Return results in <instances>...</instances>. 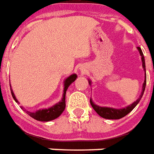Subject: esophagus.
<instances>
[{
  "label": "esophagus",
  "mask_w": 154,
  "mask_h": 154,
  "mask_svg": "<svg viewBox=\"0 0 154 154\" xmlns=\"http://www.w3.org/2000/svg\"><path fill=\"white\" fill-rule=\"evenodd\" d=\"M81 71L85 72V69H81Z\"/></svg>",
  "instance_id": "esophagus-1"
}]
</instances>
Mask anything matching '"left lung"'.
I'll list each match as a JSON object with an SVG mask.
<instances>
[{"instance_id": "8db88e82", "label": "left lung", "mask_w": 154, "mask_h": 154, "mask_svg": "<svg viewBox=\"0 0 154 154\" xmlns=\"http://www.w3.org/2000/svg\"><path fill=\"white\" fill-rule=\"evenodd\" d=\"M138 51H139V54L141 55V60H142V65H143V68L144 70V81L143 84V89H142V92L140 96L138 98V100L134 101V103H131L130 105L125 107V108H122V109H114V108H110V107H101L97 105L95 103L93 102V100L90 99V104L92 105L93 109L95 110L97 114H99L100 116H101L103 119H119L121 118L126 116L128 114H129L132 110L134 109L136 105L139 103V101L142 99V97L143 95V93H144L145 87H146V81H147V76H146V68H145V60L143 54V51H142L141 48L137 47ZM89 80V85H91V80Z\"/></svg>"}]
</instances>
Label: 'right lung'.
<instances>
[{
    "instance_id": "1",
    "label": "right lung",
    "mask_w": 154,
    "mask_h": 154,
    "mask_svg": "<svg viewBox=\"0 0 154 154\" xmlns=\"http://www.w3.org/2000/svg\"><path fill=\"white\" fill-rule=\"evenodd\" d=\"M77 78V75L76 74H72L67 77L66 79L64 80V91H63V96H62L61 100L54 104L53 106L47 108V109H40L39 110H36L35 112H30L26 110L24 107L20 106L21 109H23L27 114H29L30 117L33 118L35 119L38 121H41V122H48V121L54 120L55 119H57L60 114L63 113V111L65 109V94H66V90L68 89L69 86L71 85L72 83L75 81ZM11 95H12L13 99L16 101V103H19V101L15 96V94L13 92L11 86Z\"/></svg>"
}]
</instances>
